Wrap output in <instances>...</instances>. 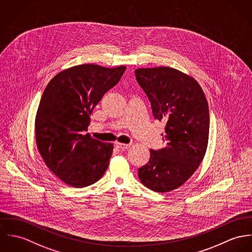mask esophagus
Masks as SVG:
<instances>
[{
	"label": "esophagus",
	"mask_w": 252,
	"mask_h": 252,
	"mask_svg": "<svg viewBox=\"0 0 252 252\" xmlns=\"http://www.w3.org/2000/svg\"><path fill=\"white\" fill-rule=\"evenodd\" d=\"M116 147L117 148H119V149H121V150H127V149H129L130 148V144H124V143H120V142H117L116 144Z\"/></svg>",
	"instance_id": "1"
}]
</instances>
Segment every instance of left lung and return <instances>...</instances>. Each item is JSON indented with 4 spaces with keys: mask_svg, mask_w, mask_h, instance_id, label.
Listing matches in <instances>:
<instances>
[{
    "mask_svg": "<svg viewBox=\"0 0 252 252\" xmlns=\"http://www.w3.org/2000/svg\"><path fill=\"white\" fill-rule=\"evenodd\" d=\"M138 84L151 101L155 119L166 122L165 146L151 150L149 162L138 169L141 183L156 192L184 185L202 162L209 140L206 95L192 76L176 68H137Z\"/></svg>",
    "mask_w": 252,
    "mask_h": 252,
    "instance_id": "1",
    "label": "left lung"
}]
</instances>
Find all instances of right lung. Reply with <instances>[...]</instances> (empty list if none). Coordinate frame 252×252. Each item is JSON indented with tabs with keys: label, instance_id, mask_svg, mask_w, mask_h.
<instances>
[{
	"label": "right lung",
	"instance_id": "right-lung-1",
	"mask_svg": "<svg viewBox=\"0 0 252 252\" xmlns=\"http://www.w3.org/2000/svg\"><path fill=\"white\" fill-rule=\"evenodd\" d=\"M126 68L94 63L71 66L55 75L42 94L34 122L36 147L47 167L68 186L93 185L109 165L112 143L85 131L94 108Z\"/></svg>",
	"mask_w": 252,
	"mask_h": 252
}]
</instances>
